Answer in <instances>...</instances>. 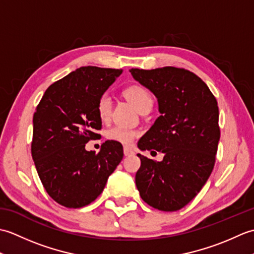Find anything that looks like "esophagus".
<instances>
[{
  "label": "esophagus",
  "mask_w": 254,
  "mask_h": 254,
  "mask_svg": "<svg viewBox=\"0 0 254 254\" xmlns=\"http://www.w3.org/2000/svg\"><path fill=\"white\" fill-rule=\"evenodd\" d=\"M123 153H124V155H126V156H128V155H132L133 154V150L131 148H128V147H124L123 148Z\"/></svg>",
  "instance_id": "1"
}]
</instances>
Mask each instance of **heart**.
Returning <instances> with one entry per match:
<instances>
[{"mask_svg": "<svg viewBox=\"0 0 254 254\" xmlns=\"http://www.w3.org/2000/svg\"><path fill=\"white\" fill-rule=\"evenodd\" d=\"M123 94L139 112L144 111L145 109H152L153 97L150 95L149 90L145 88L144 86L138 84L130 85L123 90ZM111 110L112 100L110 96L108 94H102L98 98V101H97V113H98L100 120H109L111 116ZM137 135V131L120 126L110 127L106 133L108 139L123 145H131Z\"/></svg>", "mask_w": 254, "mask_h": 254, "instance_id": "obj_1", "label": "heart"}]
</instances>
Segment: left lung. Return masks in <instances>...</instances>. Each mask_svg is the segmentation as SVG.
Instances as JSON below:
<instances>
[{
  "instance_id": "left-lung-1",
  "label": "left lung",
  "mask_w": 254,
  "mask_h": 254,
  "mask_svg": "<svg viewBox=\"0 0 254 254\" xmlns=\"http://www.w3.org/2000/svg\"><path fill=\"white\" fill-rule=\"evenodd\" d=\"M130 72L156 96L160 112L137 146L164 153L161 161L137 154L136 188L149 206L175 212L197 195L213 171L220 137L217 100L197 75L185 68Z\"/></svg>"
}]
</instances>
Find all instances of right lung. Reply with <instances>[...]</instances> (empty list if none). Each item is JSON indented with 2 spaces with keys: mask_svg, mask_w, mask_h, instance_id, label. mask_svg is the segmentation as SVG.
Here are the masks:
<instances>
[{
  "mask_svg": "<svg viewBox=\"0 0 254 254\" xmlns=\"http://www.w3.org/2000/svg\"><path fill=\"white\" fill-rule=\"evenodd\" d=\"M122 69L82 66L50 85L34 113L31 156L47 193L59 204L79 208L104 191L123 158L120 143L100 152L85 149L101 128L97 101Z\"/></svg>",
  "mask_w": 254,
  "mask_h": 254,
  "instance_id": "add662e5",
  "label": "right lung"
}]
</instances>
